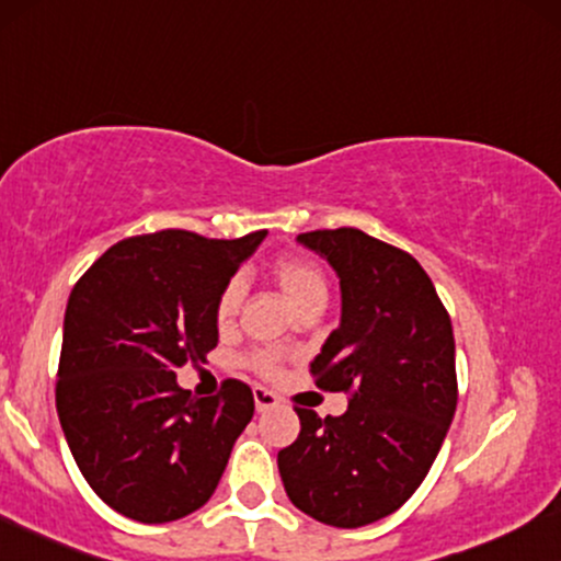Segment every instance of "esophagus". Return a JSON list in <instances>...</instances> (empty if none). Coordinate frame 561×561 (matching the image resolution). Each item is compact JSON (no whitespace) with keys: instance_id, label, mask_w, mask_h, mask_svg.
Wrapping results in <instances>:
<instances>
[{"instance_id":"obj_1","label":"esophagus","mask_w":561,"mask_h":561,"mask_svg":"<svg viewBox=\"0 0 561 561\" xmlns=\"http://www.w3.org/2000/svg\"><path fill=\"white\" fill-rule=\"evenodd\" d=\"M253 400H255V410H259V413H266V410L276 408V402H279V400H276L274 391H268L263 387L253 389Z\"/></svg>"}]
</instances>
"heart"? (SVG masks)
<instances>
[{
    "label": "heart",
    "mask_w": 561,
    "mask_h": 561,
    "mask_svg": "<svg viewBox=\"0 0 561 561\" xmlns=\"http://www.w3.org/2000/svg\"><path fill=\"white\" fill-rule=\"evenodd\" d=\"M272 274L276 285L285 293V298L298 308V313L313 306H327V279H323L321 268L316 266L313 261L302 259V255H282V259L274 261ZM242 298H245V285H242L240 279H232L225 289H221L219 300H216V323H219V329L232 327L240 313ZM253 363L263 370V374H274L276 370L274 353H259L253 357Z\"/></svg>",
    "instance_id": "heart-1"
}]
</instances>
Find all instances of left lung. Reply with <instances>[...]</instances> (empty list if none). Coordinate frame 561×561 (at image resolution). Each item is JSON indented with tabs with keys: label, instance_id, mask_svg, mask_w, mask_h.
<instances>
[{
	"label": "left lung",
	"instance_id": "left-lung-1",
	"mask_svg": "<svg viewBox=\"0 0 561 561\" xmlns=\"http://www.w3.org/2000/svg\"><path fill=\"white\" fill-rule=\"evenodd\" d=\"M298 242L334 268L342 293L340 327L310 363L316 387L353 397L340 417L295 408L300 436L276 465L300 512L360 528L400 510L442 449L457 408L451 321L413 255L353 227Z\"/></svg>",
	"mask_w": 561,
	"mask_h": 561
}]
</instances>
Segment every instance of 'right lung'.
<instances>
[{"mask_svg":"<svg viewBox=\"0 0 561 561\" xmlns=\"http://www.w3.org/2000/svg\"><path fill=\"white\" fill-rule=\"evenodd\" d=\"M266 238L208 240L161 229L117 242L72 287L57 413L101 502L138 523L201 510L253 417V391L225 381L191 397L178 368L219 342L216 300Z\"/></svg>","mask_w":561,"mask_h":561,"instance_id":"right-lung-1","label":"right lung"}]
</instances>
